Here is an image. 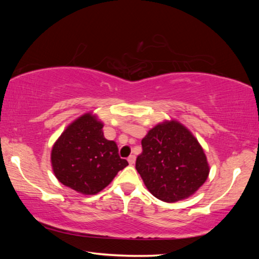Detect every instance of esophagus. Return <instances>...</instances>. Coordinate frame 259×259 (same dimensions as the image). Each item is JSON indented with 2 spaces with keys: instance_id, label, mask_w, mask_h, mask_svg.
I'll list each match as a JSON object with an SVG mask.
<instances>
[{
  "instance_id": "obj_1",
  "label": "esophagus",
  "mask_w": 259,
  "mask_h": 259,
  "mask_svg": "<svg viewBox=\"0 0 259 259\" xmlns=\"http://www.w3.org/2000/svg\"><path fill=\"white\" fill-rule=\"evenodd\" d=\"M135 161H136V156H134V155H130V156H129V158H128V162H129L130 164H134V163H135Z\"/></svg>"
}]
</instances>
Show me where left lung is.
Segmentation results:
<instances>
[{
	"label": "left lung",
	"mask_w": 259,
	"mask_h": 259,
	"mask_svg": "<svg viewBox=\"0 0 259 259\" xmlns=\"http://www.w3.org/2000/svg\"><path fill=\"white\" fill-rule=\"evenodd\" d=\"M136 169L151 194L164 202L194 195L207 180L209 166L199 142L178 121L153 126L141 140Z\"/></svg>",
	"instance_id": "obj_1"
}]
</instances>
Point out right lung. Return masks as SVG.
<instances>
[{
  "instance_id": "1",
  "label": "right lung",
  "mask_w": 259,
  "mask_h": 259,
  "mask_svg": "<svg viewBox=\"0 0 259 259\" xmlns=\"http://www.w3.org/2000/svg\"><path fill=\"white\" fill-rule=\"evenodd\" d=\"M103 123L84 113L67 126L53 145L51 163L57 179L83 195H96L128 166L117 144L103 136Z\"/></svg>"
}]
</instances>
